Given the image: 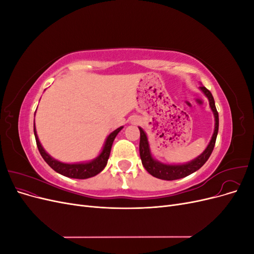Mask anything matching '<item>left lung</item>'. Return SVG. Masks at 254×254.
<instances>
[{
    "label": "left lung",
    "instance_id": "left-lung-1",
    "mask_svg": "<svg viewBox=\"0 0 254 254\" xmlns=\"http://www.w3.org/2000/svg\"><path fill=\"white\" fill-rule=\"evenodd\" d=\"M200 90L203 92L204 95L209 99V104L211 107V110L214 113L215 118V128L214 132L212 135V139L206 146L204 151L201 153L200 156H198L196 159L191 160L190 162L184 163V164H165L161 163L156 159H153L150 152L149 148V143L147 140V135H146L144 130L139 127L140 129V157L142 160V164L145 167V170L147 171L151 176L156 177V178L162 179V180H177L184 178L190 174L195 173L198 171L206 161L210 158L211 153L214 149L215 142H216V137L218 133V112L216 110V107H215V102L211 92L207 90L205 87L201 86Z\"/></svg>",
    "mask_w": 254,
    "mask_h": 254
}]
</instances>
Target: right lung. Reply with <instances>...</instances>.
I'll return each instance as SVG.
<instances>
[{"label":"right lung","mask_w":254,"mask_h":254,"mask_svg":"<svg viewBox=\"0 0 254 254\" xmlns=\"http://www.w3.org/2000/svg\"><path fill=\"white\" fill-rule=\"evenodd\" d=\"M122 129H123V126L118 129H115L113 132H111L109 134V136L107 137V140L105 142L102 152L99 153V156L96 157L94 160L90 161V162L70 164V163L60 162V161L52 158L49 153L44 150L39 139H38L35 122H34V133H35V137H36L37 147H38V149H39V152L42 156L43 160L53 168L54 171L57 172L58 174L68 177V178H74V179L91 178V177L96 176L97 174H99L104 170L105 166L107 165V162H108L113 141L115 139V136L118 135V133L121 131Z\"/></svg>","instance_id":"add662e5"}]
</instances>
